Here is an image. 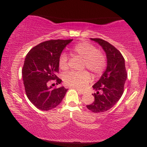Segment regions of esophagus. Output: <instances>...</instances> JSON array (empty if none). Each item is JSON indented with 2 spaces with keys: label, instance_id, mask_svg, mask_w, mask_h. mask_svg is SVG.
Masks as SVG:
<instances>
[{
  "label": "esophagus",
  "instance_id": "esophagus-1",
  "mask_svg": "<svg viewBox=\"0 0 147 147\" xmlns=\"http://www.w3.org/2000/svg\"><path fill=\"white\" fill-rule=\"evenodd\" d=\"M76 90H77V92H79V93H80V94H82V95H84V94H85L86 93V91H84V90H79V89H76Z\"/></svg>",
  "mask_w": 147,
  "mask_h": 147
}]
</instances>
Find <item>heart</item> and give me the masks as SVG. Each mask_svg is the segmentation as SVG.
<instances>
[{
	"label": "heart",
	"instance_id": "b5f03b06",
	"mask_svg": "<svg viewBox=\"0 0 147 147\" xmlns=\"http://www.w3.org/2000/svg\"><path fill=\"white\" fill-rule=\"evenodd\" d=\"M73 55L82 58V68L90 70L94 75H99L104 70L106 64V57L99 50H96L95 46L87 42H82L77 44L72 48ZM59 66L62 70L68 68V57L65 54H61L59 59ZM63 81L67 85L79 88H83L90 81V75L86 70L70 71L63 75Z\"/></svg>",
	"mask_w": 147,
	"mask_h": 147
}]
</instances>
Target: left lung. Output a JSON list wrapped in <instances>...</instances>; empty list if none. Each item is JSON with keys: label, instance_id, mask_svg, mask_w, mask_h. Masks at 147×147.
Masks as SVG:
<instances>
[{"label": "left lung", "instance_id": "1", "mask_svg": "<svg viewBox=\"0 0 147 147\" xmlns=\"http://www.w3.org/2000/svg\"><path fill=\"white\" fill-rule=\"evenodd\" d=\"M102 47L107 59L105 71L97 82L92 86L96 91L92 94L95 100L87 105L88 109L93 113H103L115 105L124 92V84L127 79L125 61L119 50L109 42L101 38H90Z\"/></svg>", "mask_w": 147, "mask_h": 147}]
</instances>
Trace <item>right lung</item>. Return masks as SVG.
Masks as SVG:
<instances>
[{
  "mask_svg": "<svg viewBox=\"0 0 147 147\" xmlns=\"http://www.w3.org/2000/svg\"><path fill=\"white\" fill-rule=\"evenodd\" d=\"M72 39L50 40L39 43L30 50L22 69L25 92L29 100L38 109L49 111L61 102L68 89L63 86L54 88L50 80L62 81L57 76L59 59L63 49Z\"/></svg>",
  "mask_w": 147,
  "mask_h": 147,
  "instance_id": "obj_1",
  "label": "right lung"
}]
</instances>
